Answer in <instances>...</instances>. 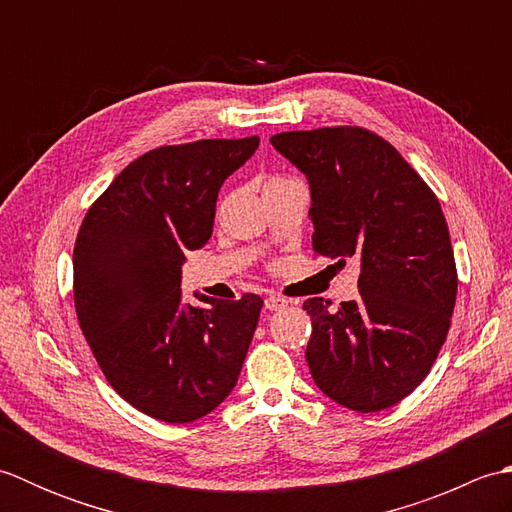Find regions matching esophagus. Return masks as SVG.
I'll return each mask as SVG.
<instances>
[{
  "mask_svg": "<svg viewBox=\"0 0 512 512\" xmlns=\"http://www.w3.org/2000/svg\"><path fill=\"white\" fill-rule=\"evenodd\" d=\"M288 306V299H284L281 295H275V292H270V295L266 297V310H281V308H286Z\"/></svg>",
  "mask_w": 512,
  "mask_h": 512,
  "instance_id": "esophagus-1",
  "label": "esophagus"
}]
</instances>
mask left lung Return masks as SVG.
Here are the masks:
<instances>
[{
    "label": "left lung",
    "mask_w": 512,
    "mask_h": 512,
    "mask_svg": "<svg viewBox=\"0 0 512 512\" xmlns=\"http://www.w3.org/2000/svg\"><path fill=\"white\" fill-rule=\"evenodd\" d=\"M310 184L314 253L356 257V301L303 303L306 361L339 405L372 413L416 389L447 339L458 273L440 202L387 140L363 127L275 134ZM339 262V264H341Z\"/></svg>",
    "instance_id": "obj_1"
}]
</instances>
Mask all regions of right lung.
Returning <instances> with one entry per match:
<instances>
[{"label":"right lung","mask_w":512,"mask_h":512,"mask_svg":"<svg viewBox=\"0 0 512 512\" xmlns=\"http://www.w3.org/2000/svg\"><path fill=\"white\" fill-rule=\"evenodd\" d=\"M259 136L151 149L96 200L74 244V308L118 396L147 416L184 424L231 394L264 301L244 295L206 308L182 301L187 250L211 239L224 180Z\"/></svg>","instance_id":"obj_1"}]
</instances>
